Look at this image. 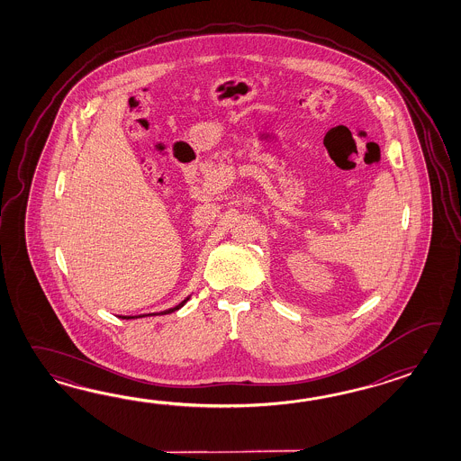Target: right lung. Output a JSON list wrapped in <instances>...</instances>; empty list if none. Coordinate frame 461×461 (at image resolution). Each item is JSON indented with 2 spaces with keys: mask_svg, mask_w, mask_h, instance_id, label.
<instances>
[{
  "mask_svg": "<svg viewBox=\"0 0 461 461\" xmlns=\"http://www.w3.org/2000/svg\"><path fill=\"white\" fill-rule=\"evenodd\" d=\"M187 300H189V298H186V300H183V302H181V303L179 304H176V306H175V308H169V310H167V312H161V313L159 314H167V313H173V312H176V310H179V308H181V306H183V304L186 303ZM128 318H138V316H128ZM127 318V320H128Z\"/></svg>",
  "mask_w": 461,
  "mask_h": 461,
  "instance_id": "add662e5",
  "label": "right lung"
}]
</instances>
